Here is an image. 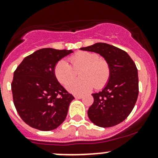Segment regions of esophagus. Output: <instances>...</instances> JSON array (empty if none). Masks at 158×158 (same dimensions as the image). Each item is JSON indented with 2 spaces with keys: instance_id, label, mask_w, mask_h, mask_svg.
Here are the masks:
<instances>
[{
  "instance_id": "34e87169",
  "label": "esophagus",
  "mask_w": 158,
  "mask_h": 158,
  "mask_svg": "<svg viewBox=\"0 0 158 158\" xmlns=\"http://www.w3.org/2000/svg\"><path fill=\"white\" fill-rule=\"evenodd\" d=\"M74 97L76 98H77V99H81V98H83V96H82V95H75Z\"/></svg>"
}]
</instances>
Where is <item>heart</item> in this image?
<instances>
[{
	"mask_svg": "<svg viewBox=\"0 0 158 158\" xmlns=\"http://www.w3.org/2000/svg\"><path fill=\"white\" fill-rule=\"evenodd\" d=\"M69 60L73 67L65 60H60L54 68V75L62 85H68L66 89L71 93L82 95L92 90L94 86L102 89L109 81V63L104 59H100L97 53L82 51L72 56ZM79 70L81 79L72 81L76 71Z\"/></svg>",
	"mask_w": 158,
	"mask_h": 158,
	"instance_id": "b5f03b06",
	"label": "heart"
}]
</instances>
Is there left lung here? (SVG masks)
Here are the masks:
<instances>
[{"mask_svg": "<svg viewBox=\"0 0 158 158\" xmlns=\"http://www.w3.org/2000/svg\"><path fill=\"white\" fill-rule=\"evenodd\" d=\"M99 54L108 62L110 77L107 84L92 94L94 102L88 110L91 122L102 128H109L123 122L135 107L138 95L136 65L125 51L105 43L80 48Z\"/></svg>", "mask_w": 158, "mask_h": 158, "instance_id": "1", "label": "left lung"}]
</instances>
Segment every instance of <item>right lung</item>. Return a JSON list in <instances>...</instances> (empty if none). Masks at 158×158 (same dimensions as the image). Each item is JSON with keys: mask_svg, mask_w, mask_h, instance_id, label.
Masks as SVG:
<instances>
[{"mask_svg": "<svg viewBox=\"0 0 158 158\" xmlns=\"http://www.w3.org/2000/svg\"><path fill=\"white\" fill-rule=\"evenodd\" d=\"M73 49L44 48L25 57L11 84L14 106L22 120L33 128L51 131L66 119L74 99L56 78L54 68Z\"/></svg>", "mask_w": 158, "mask_h": 158, "instance_id": "1", "label": "right lung"}]
</instances>
